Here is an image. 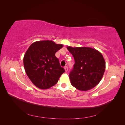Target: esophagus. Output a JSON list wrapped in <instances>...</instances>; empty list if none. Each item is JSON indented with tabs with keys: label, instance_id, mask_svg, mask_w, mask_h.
<instances>
[{
	"label": "esophagus",
	"instance_id": "1",
	"mask_svg": "<svg viewBox=\"0 0 125 125\" xmlns=\"http://www.w3.org/2000/svg\"><path fill=\"white\" fill-rule=\"evenodd\" d=\"M64 69H65V71L67 72L68 71V68L67 66H65V67H64Z\"/></svg>",
	"mask_w": 125,
	"mask_h": 125
}]
</instances>
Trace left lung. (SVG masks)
<instances>
[{
  "label": "left lung",
  "mask_w": 125,
  "mask_h": 125,
  "mask_svg": "<svg viewBox=\"0 0 125 125\" xmlns=\"http://www.w3.org/2000/svg\"><path fill=\"white\" fill-rule=\"evenodd\" d=\"M75 63L69 74L71 85L80 91H88L99 83L105 70V62L101 52L88 47L67 46Z\"/></svg>",
  "instance_id": "left-lung-1"
}]
</instances>
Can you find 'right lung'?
Here are the masks:
<instances>
[{"instance_id":"add662e5","label":"right lung","mask_w":125,"mask_h":125,"mask_svg":"<svg viewBox=\"0 0 125 125\" xmlns=\"http://www.w3.org/2000/svg\"><path fill=\"white\" fill-rule=\"evenodd\" d=\"M63 47L52 41L32 43L23 58L24 69L33 83L41 89H47L57 83L65 69L60 65L55 53Z\"/></svg>"}]
</instances>
